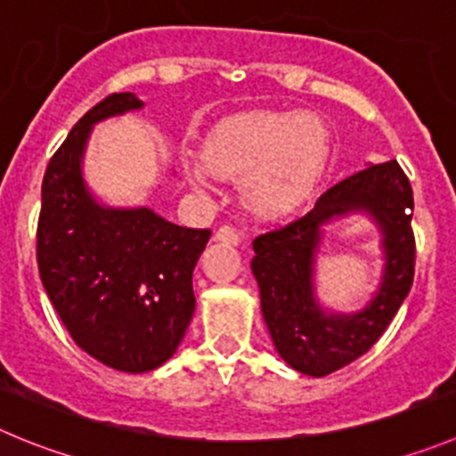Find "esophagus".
Instances as JSON below:
<instances>
[{"label": "esophagus", "mask_w": 456, "mask_h": 456, "mask_svg": "<svg viewBox=\"0 0 456 456\" xmlns=\"http://www.w3.org/2000/svg\"><path fill=\"white\" fill-rule=\"evenodd\" d=\"M216 240L227 242V245H238V242H240V236H238V232L232 224H223V227H218V232H216Z\"/></svg>", "instance_id": "esophagus-1"}]
</instances>
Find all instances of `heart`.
<instances>
[{
    "instance_id": "b5f03b06",
    "label": "heart",
    "mask_w": 456,
    "mask_h": 456,
    "mask_svg": "<svg viewBox=\"0 0 456 456\" xmlns=\"http://www.w3.org/2000/svg\"><path fill=\"white\" fill-rule=\"evenodd\" d=\"M329 137L313 114H249L220 127L204 146V163L189 177L204 186L208 170L227 180L245 177V200L258 214L274 216L295 207L319 177Z\"/></svg>"
}]
</instances>
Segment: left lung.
I'll use <instances>...</instances> for the list:
<instances>
[{"mask_svg": "<svg viewBox=\"0 0 456 456\" xmlns=\"http://www.w3.org/2000/svg\"><path fill=\"white\" fill-rule=\"evenodd\" d=\"M364 208L386 233L387 270L374 301L357 315H324L312 297L318 227L335 215ZM414 193L395 159L371 164L335 182L313 211L254 238L252 272L261 310L279 355L305 376H329L380 339L414 281Z\"/></svg>", "mask_w": 456, "mask_h": 456, "instance_id": "8db88e82", "label": "left lung"}]
</instances>
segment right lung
Instances as JSON below:
<instances>
[{
  "instance_id": "obj_1",
  "label": "right lung",
  "mask_w": 456,
  "mask_h": 456,
  "mask_svg": "<svg viewBox=\"0 0 456 456\" xmlns=\"http://www.w3.org/2000/svg\"><path fill=\"white\" fill-rule=\"evenodd\" d=\"M137 108L134 94H110L71 127L45 170L36 242L42 286L74 342L126 373L152 371L180 346L195 310L193 267L211 236L151 208L99 207L85 189L92 123Z\"/></svg>"
}]
</instances>
